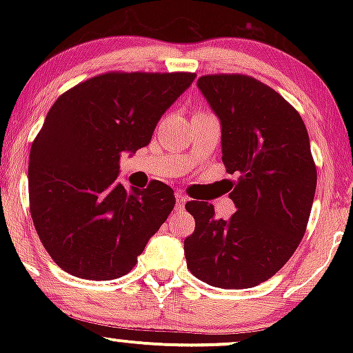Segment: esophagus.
I'll list each match as a JSON object with an SVG mask.
<instances>
[{
  "instance_id": "1",
  "label": "esophagus",
  "mask_w": 353,
  "mask_h": 353,
  "mask_svg": "<svg viewBox=\"0 0 353 353\" xmlns=\"http://www.w3.org/2000/svg\"><path fill=\"white\" fill-rule=\"evenodd\" d=\"M188 199L182 194H176V210H184V205Z\"/></svg>"
}]
</instances>
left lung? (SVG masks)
I'll return each mask as SVG.
<instances>
[{
  "mask_svg": "<svg viewBox=\"0 0 353 353\" xmlns=\"http://www.w3.org/2000/svg\"><path fill=\"white\" fill-rule=\"evenodd\" d=\"M197 88L221 121L222 163L237 172V212L190 201L196 221L184 241L190 274L221 289L265 282L292 257L309 222L317 169L301 114L279 92L244 74L201 76Z\"/></svg>",
  "mask_w": 353,
  "mask_h": 353,
  "instance_id": "obj_1",
  "label": "left lung"
}]
</instances>
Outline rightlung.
Here are the masks:
<instances>
[{
    "instance_id": "add662e5",
    "label": "right lung",
    "mask_w": 353,
    "mask_h": 353,
    "mask_svg": "<svg viewBox=\"0 0 353 353\" xmlns=\"http://www.w3.org/2000/svg\"><path fill=\"white\" fill-rule=\"evenodd\" d=\"M194 72H106L61 94L31 144L28 188L44 249L68 274L123 277L176 204L161 181L125 189L123 152L151 143Z\"/></svg>"
}]
</instances>
